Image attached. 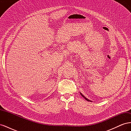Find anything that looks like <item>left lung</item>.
<instances>
[{
    "mask_svg": "<svg viewBox=\"0 0 131 131\" xmlns=\"http://www.w3.org/2000/svg\"><path fill=\"white\" fill-rule=\"evenodd\" d=\"M80 94H81V96L83 97H84L85 99V100H86V101H89V102H92V101H91V100H89V99H88V98H87L86 97H85L84 96V95H83L81 92H80Z\"/></svg>",
    "mask_w": 131,
    "mask_h": 131,
    "instance_id": "left-lung-1",
    "label": "left lung"
}]
</instances>
